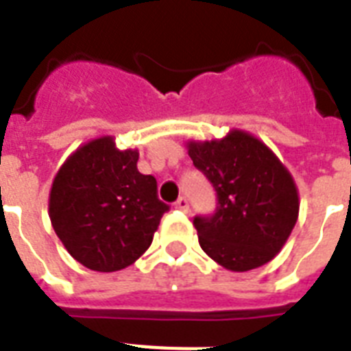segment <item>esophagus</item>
Wrapping results in <instances>:
<instances>
[{
  "label": "esophagus",
  "instance_id": "1",
  "mask_svg": "<svg viewBox=\"0 0 351 351\" xmlns=\"http://www.w3.org/2000/svg\"><path fill=\"white\" fill-rule=\"evenodd\" d=\"M175 208L180 209V211H187L189 209V202H187L186 197H180L178 200L175 202Z\"/></svg>",
  "mask_w": 351,
  "mask_h": 351
}]
</instances>
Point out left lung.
Listing matches in <instances>:
<instances>
[{
  "mask_svg": "<svg viewBox=\"0 0 351 351\" xmlns=\"http://www.w3.org/2000/svg\"><path fill=\"white\" fill-rule=\"evenodd\" d=\"M187 153L219 200L213 215L193 220L200 247L231 271L271 261L299 217V193L282 162L258 138L237 129L222 140L187 142Z\"/></svg>",
  "mask_w": 351,
  "mask_h": 351,
  "instance_id": "left-lung-1",
  "label": "left lung"
}]
</instances>
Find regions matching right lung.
Masks as SVG:
<instances>
[{
	"mask_svg": "<svg viewBox=\"0 0 351 351\" xmlns=\"http://www.w3.org/2000/svg\"><path fill=\"white\" fill-rule=\"evenodd\" d=\"M138 151L101 136L76 149L54 176L49 217L73 258L95 271H118L145 253L169 206L156 178L136 167Z\"/></svg>",
	"mask_w": 351,
	"mask_h": 351,
	"instance_id": "obj_1",
	"label": "right lung"
}]
</instances>
